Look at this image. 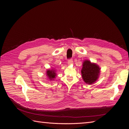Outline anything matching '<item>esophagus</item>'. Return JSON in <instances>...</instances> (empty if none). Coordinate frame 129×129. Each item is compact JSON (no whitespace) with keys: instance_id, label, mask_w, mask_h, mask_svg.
I'll return each mask as SVG.
<instances>
[{"instance_id":"1","label":"esophagus","mask_w":129,"mask_h":129,"mask_svg":"<svg viewBox=\"0 0 129 129\" xmlns=\"http://www.w3.org/2000/svg\"><path fill=\"white\" fill-rule=\"evenodd\" d=\"M68 65H72L73 64V61L72 59H70L68 61Z\"/></svg>"}]
</instances>
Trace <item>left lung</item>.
I'll use <instances>...</instances> for the list:
<instances>
[{"label": "left lung", "mask_w": 129, "mask_h": 129, "mask_svg": "<svg viewBox=\"0 0 129 129\" xmlns=\"http://www.w3.org/2000/svg\"><path fill=\"white\" fill-rule=\"evenodd\" d=\"M101 68L99 66L90 61L85 60L83 62L81 75L84 82L92 84L98 80L100 75Z\"/></svg>", "instance_id": "left-lung-1"}]
</instances>
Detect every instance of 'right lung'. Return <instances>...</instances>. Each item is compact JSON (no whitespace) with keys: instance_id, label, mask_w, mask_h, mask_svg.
<instances>
[{"instance_id":"1","label":"right lung","mask_w":129,"mask_h":129,"mask_svg":"<svg viewBox=\"0 0 129 129\" xmlns=\"http://www.w3.org/2000/svg\"><path fill=\"white\" fill-rule=\"evenodd\" d=\"M46 74L48 81H54L57 75L56 70L54 69H47L46 71Z\"/></svg>"}]
</instances>
